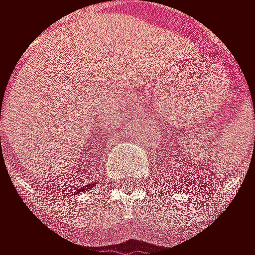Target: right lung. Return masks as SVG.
<instances>
[{"label": "right lung", "instance_id": "right-lung-1", "mask_svg": "<svg viewBox=\"0 0 255 255\" xmlns=\"http://www.w3.org/2000/svg\"><path fill=\"white\" fill-rule=\"evenodd\" d=\"M91 188V184H88V185H85V187H82V188H79V190H76V193H80V192H85V190H90Z\"/></svg>", "mask_w": 255, "mask_h": 255}]
</instances>
